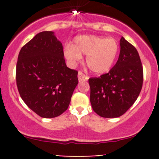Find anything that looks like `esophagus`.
<instances>
[{
  "label": "esophagus",
  "instance_id": "1",
  "mask_svg": "<svg viewBox=\"0 0 159 159\" xmlns=\"http://www.w3.org/2000/svg\"><path fill=\"white\" fill-rule=\"evenodd\" d=\"M78 80H79V81H86L88 80V75H87L84 74L83 72H81V71H79L78 72Z\"/></svg>",
  "mask_w": 159,
  "mask_h": 159
}]
</instances>
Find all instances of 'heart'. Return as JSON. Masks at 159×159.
Masks as SVG:
<instances>
[{"instance_id":"obj_1","label":"heart","mask_w":159,"mask_h":159,"mask_svg":"<svg viewBox=\"0 0 159 159\" xmlns=\"http://www.w3.org/2000/svg\"><path fill=\"white\" fill-rule=\"evenodd\" d=\"M119 52L117 42L111 38L96 35H80L74 38L72 45L64 49L71 64H76L86 54V63L93 73L103 74L114 64Z\"/></svg>"}]
</instances>
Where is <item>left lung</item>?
Listing matches in <instances>:
<instances>
[{"instance_id":"obj_1","label":"left lung","mask_w":159,"mask_h":159,"mask_svg":"<svg viewBox=\"0 0 159 159\" xmlns=\"http://www.w3.org/2000/svg\"><path fill=\"white\" fill-rule=\"evenodd\" d=\"M143 81L141 61L134 45L120 39V52L116 64L107 73L89 78L90 103L98 116H122L139 96Z\"/></svg>"}]
</instances>
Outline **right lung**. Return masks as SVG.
<instances>
[{
    "mask_svg": "<svg viewBox=\"0 0 159 159\" xmlns=\"http://www.w3.org/2000/svg\"><path fill=\"white\" fill-rule=\"evenodd\" d=\"M16 78L21 98L43 118L65 112L78 83V71L66 66L63 45L52 31L39 33L21 48Z\"/></svg>",
    "mask_w": 159,
    "mask_h": 159,
    "instance_id": "add662e5",
    "label": "right lung"
}]
</instances>
